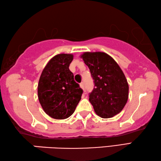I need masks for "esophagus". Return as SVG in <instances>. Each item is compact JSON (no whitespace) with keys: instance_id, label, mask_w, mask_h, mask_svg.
<instances>
[{"instance_id":"1","label":"esophagus","mask_w":161,"mask_h":161,"mask_svg":"<svg viewBox=\"0 0 161 161\" xmlns=\"http://www.w3.org/2000/svg\"><path fill=\"white\" fill-rule=\"evenodd\" d=\"M80 88H82V89H84V88H85V86H84V83H83V82H82V83H80Z\"/></svg>"}]
</instances>
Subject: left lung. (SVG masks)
Returning <instances> with one entry per match:
<instances>
[{
    "label": "left lung",
    "instance_id": "8db88e82",
    "mask_svg": "<svg viewBox=\"0 0 161 161\" xmlns=\"http://www.w3.org/2000/svg\"><path fill=\"white\" fill-rule=\"evenodd\" d=\"M88 66L95 87L89 100L96 114L110 118L125 108L129 97V85L119 65L108 53L85 52L80 56Z\"/></svg>",
    "mask_w": 161,
    "mask_h": 161
}]
</instances>
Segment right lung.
Instances as JSON below:
<instances>
[{
  "label": "right lung",
  "instance_id": "obj_1",
  "mask_svg": "<svg viewBox=\"0 0 161 161\" xmlns=\"http://www.w3.org/2000/svg\"><path fill=\"white\" fill-rule=\"evenodd\" d=\"M70 53L53 56L42 70L38 83V98L42 108L49 117L64 119L74 112L81 99L83 90L74 80L69 65Z\"/></svg>",
  "mask_w": 161,
  "mask_h": 161
}]
</instances>
